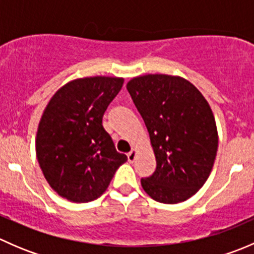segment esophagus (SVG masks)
<instances>
[{
	"label": "esophagus",
	"instance_id": "1",
	"mask_svg": "<svg viewBox=\"0 0 254 254\" xmlns=\"http://www.w3.org/2000/svg\"><path fill=\"white\" fill-rule=\"evenodd\" d=\"M135 158H136V150H131L127 153V161L129 162H134Z\"/></svg>",
	"mask_w": 254,
	"mask_h": 254
}]
</instances>
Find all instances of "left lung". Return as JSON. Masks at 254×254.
I'll return each instance as SVG.
<instances>
[{"label": "left lung", "instance_id": "8db88e82", "mask_svg": "<svg viewBox=\"0 0 254 254\" xmlns=\"http://www.w3.org/2000/svg\"><path fill=\"white\" fill-rule=\"evenodd\" d=\"M127 88L157 163L152 175L141 178L143 190L160 203L187 200L204 186L216 157L219 139L209 103L190 82L177 76H140Z\"/></svg>", "mask_w": 254, "mask_h": 254}]
</instances>
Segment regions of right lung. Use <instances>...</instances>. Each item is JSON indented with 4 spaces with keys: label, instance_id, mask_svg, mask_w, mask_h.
<instances>
[{
    "label": "right lung",
    "instance_id": "1",
    "mask_svg": "<svg viewBox=\"0 0 254 254\" xmlns=\"http://www.w3.org/2000/svg\"><path fill=\"white\" fill-rule=\"evenodd\" d=\"M124 79L86 77L53 96L40 119L37 157L45 179L64 198L87 203L101 196L127 162L103 127V115Z\"/></svg>",
    "mask_w": 254,
    "mask_h": 254
}]
</instances>
